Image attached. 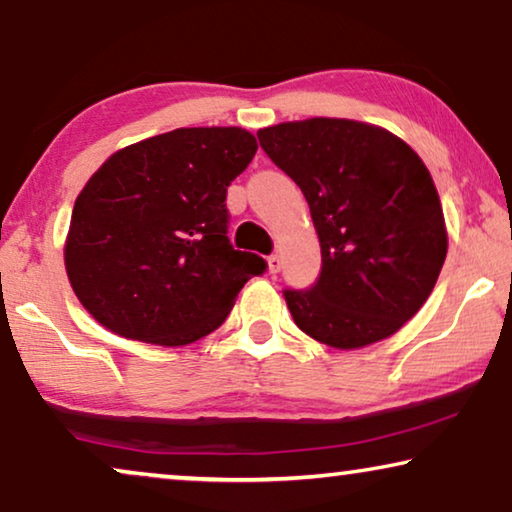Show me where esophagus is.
I'll list each match as a JSON object with an SVG mask.
<instances>
[{
    "instance_id": "obj_1",
    "label": "esophagus",
    "mask_w": 512,
    "mask_h": 512,
    "mask_svg": "<svg viewBox=\"0 0 512 512\" xmlns=\"http://www.w3.org/2000/svg\"><path fill=\"white\" fill-rule=\"evenodd\" d=\"M268 270L272 272V275H277V272L282 270V258H279L277 254H272V256L268 258Z\"/></svg>"
}]
</instances>
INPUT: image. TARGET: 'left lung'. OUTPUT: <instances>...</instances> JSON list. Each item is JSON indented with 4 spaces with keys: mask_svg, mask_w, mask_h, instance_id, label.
Listing matches in <instances>:
<instances>
[{
    "mask_svg": "<svg viewBox=\"0 0 512 512\" xmlns=\"http://www.w3.org/2000/svg\"><path fill=\"white\" fill-rule=\"evenodd\" d=\"M272 163L303 191L321 244L307 291H284L300 331L335 349L394 335L431 296L447 256L445 216L422 158L349 118L258 130Z\"/></svg>",
    "mask_w": 512,
    "mask_h": 512,
    "instance_id": "8db88e82",
    "label": "left lung"
}]
</instances>
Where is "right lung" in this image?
Masks as SVG:
<instances>
[{
  "mask_svg": "<svg viewBox=\"0 0 512 512\" xmlns=\"http://www.w3.org/2000/svg\"><path fill=\"white\" fill-rule=\"evenodd\" d=\"M258 149L242 128H177L116 151L74 202L69 284L111 333L181 347L216 331L268 263L228 240L226 193Z\"/></svg>",
  "mask_w": 512,
  "mask_h": 512,
  "instance_id": "obj_1",
  "label": "right lung"
}]
</instances>
